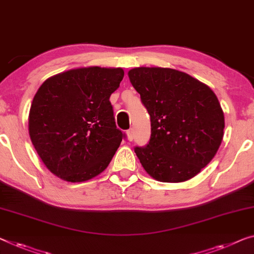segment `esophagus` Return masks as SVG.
Wrapping results in <instances>:
<instances>
[{
	"mask_svg": "<svg viewBox=\"0 0 254 254\" xmlns=\"http://www.w3.org/2000/svg\"><path fill=\"white\" fill-rule=\"evenodd\" d=\"M127 138L128 141H132V140H133L134 135H133V130H132V128H130V130L127 131Z\"/></svg>",
	"mask_w": 254,
	"mask_h": 254,
	"instance_id": "obj_1",
	"label": "esophagus"
}]
</instances>
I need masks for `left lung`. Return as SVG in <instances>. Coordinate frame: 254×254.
Masks as SVG:
<instances>
[{"label": "left lung", "mask_w": 254, "mask_h": 254, "mask_svg": "<svg viewBox=\"0 0 254 254\" xmlns=\"http://www.w3.org/2000/svg\"><path fill=\"white\" fill-rule=\"evenodd\" d=\"M127 75L150 115L148 145L134 148L142 168L161 183H183L198 175L224 138V111L215 93L172 68L137 67Z\"/></svg>", "instance_id": "obj_1"}]
</instances>
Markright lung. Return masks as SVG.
Instances as JSON below:
<instances>
[{
	"label": "right lung",
	"instance_id": "obj_1",
	"mask_svg": "<svg viewBox=\"0 0 254 254\" xmlns=\"http://www.w3.org/2000/svg\"><path fill=\"white\" fill-rule=\"evenodd\" d=\"M122 68L82 67L49 77L34 96L28 116L33 146L49 171L69 183L100 175L124 137L109 101Z\"/></svg>",
	"mask_w": 254,
	"mask_h": 254
}]
</instances>
